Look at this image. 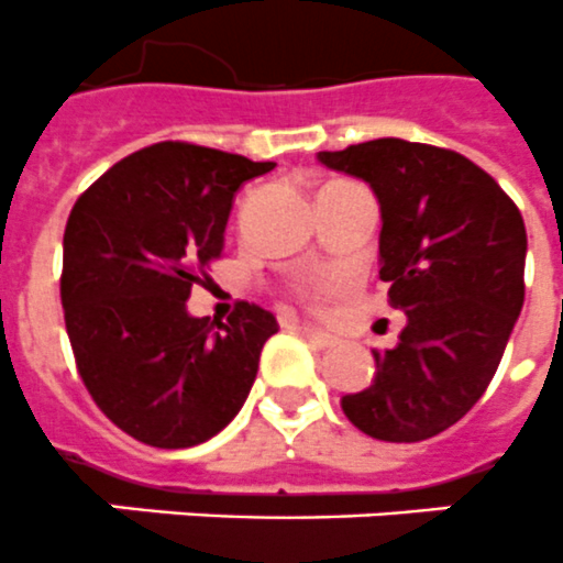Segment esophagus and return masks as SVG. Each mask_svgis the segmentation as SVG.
I'll return each instance as SVG.
<instances>
[{"mask_svg":"<svg viewBox=\"0 0 563 563\" xmlns=\"http://www.w3.org/2000/svg\"><path fill=\"white\" fill-rule=\"evenodd\" d=\"M297 329H300V335H303L306 341H309V344L318 346V350H327V346H335V338L327 335V332H321V329L309 327V323H303V327H297Z\"/></svg>","mask_w":563,"mask_h":563,"instance_id":"obj_1","label":"esophagus"}]
</instances>
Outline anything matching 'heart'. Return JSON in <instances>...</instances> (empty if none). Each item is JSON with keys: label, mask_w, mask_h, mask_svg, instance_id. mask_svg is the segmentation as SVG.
<instances>
[{"label": "heart", "mask_w": 563, "mask_h": 563, "mask_svg": "<svg viewBox=\"0 0 563 563\" xmlns=\"http://www.w3.org/2000/svg\"><path fill=\"white\" fill-rule=\"evenodd\" d=\"M329 289H332V283L329 280L314 283V286H309V289H306V300H309V303H321L323 295H329Z\"/></svg>", "instance_id": "b5f03b06"}]
</instances>
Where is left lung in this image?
I'll list each match as a JSON object with an SVG mask.
<instances>
[{
	"label": "left lung",
	"mask_w": 563,
	"mask_h": 563,
	"mask_svg": "<svg viewBox=\"0 0 563 563\" xmlns=\"http://www.w3.org/2000/svg\"><path fill=\"white\" fill-rule=\"evenodd\" d=\"M318 162L373 187L378 277L393 309L408 314L399 344L373 353V385L341 408L373 440H431L477 405L504 358L523 309V217L454 150L376 139Z\"/></svg>",
	"instance_id": "obj_1"
}]
</instances>
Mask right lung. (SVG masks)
Instances as JSON below:
<instances>
[{
	"label": "right lung",
	"instance_id": "right-lung-1",
	"mask_svg": "<svg viewBox=\"0 0 563 563\" xmlns=\"http://www.w3.org/2000/svg\"><path fill=\"white\" fill-rule=\"evenodd\" d=\"M274 162L162 141L80 194L63 234L59 300L77 373L112 422L153 448L217 437L257 378L274 314H187L190 286L225 245L234 194Z\"/></svg>",
	"mask_w": 563,
	"mask_h": 563
}]
</instances>
